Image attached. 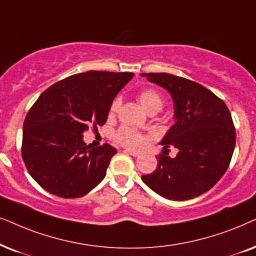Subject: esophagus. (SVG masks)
<instances>
[{"label": "esophagus", "instance_id": "obj_1", "mask_svg": "<svg viewBox=\"0 0 256 256\" xmlns=\"http://www.w3.org/2000/svg\"><path fill=\"white\" fill-rule=\"evenodd\" d=\"M124 152H127V154H130L132 156H138V155H140V152L136 150H132V149H126Z\"/></svg>", "mask_w": 256, "mask_h": 256}]
</instances>
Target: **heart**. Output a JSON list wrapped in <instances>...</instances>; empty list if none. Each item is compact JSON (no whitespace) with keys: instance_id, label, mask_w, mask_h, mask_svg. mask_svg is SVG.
Segmentation results:
<instances>
[{"instance_id":"obj_1","label":"heart","mask_w":256,"mask_h":256,"mask_svg":"<svg viewBox=\"0 0 256 256\" xmlns=\"http://www.w3.org/2000/svg\"><path fill=\"white\" fill-rule=\"evenodd\" d=\"M138 98L140 101V104L144 106L146 110L152 112H156L164 107V98H162L161 92L158 89L148 87L144 88L138 92ZM121 108V98H116L112 101L110 106H109L108 115L109 118H114L118 114V112ZM114 138L118 144L128 148H140L144 146V144L147 140V136L144 132L136 130L127 126H122L116 130L114 134Z\"/></svg>"}]
</instances>
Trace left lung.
<instances>
[{
    "label": "left lung",
    "mask_w": 256,
    "mask_h": 256,
    "mask_svg": "<svg viewBox=\"0 0 256 256\" xmlns=\"http://www.w3.org/2000/svg\"><path fill=\"white\" fill-rule=\"evenodd\" d=\"M149 81L170 92L175 124L161 144L158 168L141 178L168 200H190L208 192L224 176L235 148V127L230 109L204 86L167 72H144ZM175 146L172 159L165 154Z\"/></svg>",
    "instance_id": "1"
}]
</instances>
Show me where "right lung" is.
<instances>
[{"mask_svg":"<svg viewBox=\"0 0 256 256\" xmlns=\"http://www.w3.org/2000/svg\"><path fill=\"white\" fill-rule=\"evenodd\" d=\"M132 72L89 70L50 86L29 109L23 124L22 158L43 189L64 198H81L95 188L116 149L84 142L89 127L107 121L109 106Z\"/></svg>","mask_w":256,"mask_h":256,"instance_id":"obj_1","label":"right lung"}]
</instances>
